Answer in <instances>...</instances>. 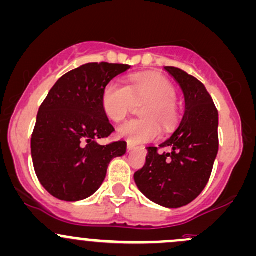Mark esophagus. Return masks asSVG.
<instances>
[{"mask_svg": "<svg viewBox=\"0 0 256 256\" xmlns=\"http://www.w3.org/2000/svg\"><path fill=\"white\" fill-rule=\"evenodd\" d=\"M137 148H138V147H137L136 144H134V143H130V142L128 143V152H131V150H137Z\"/></svg>", "mask_w": 256, "mask_h": 256, "instance_id": "34e87169", "label": "esophagus"}]
</instances>
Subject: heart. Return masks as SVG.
I'll return each instance as SVG.
<instances>
[{"label":"heart","instance_id":"heart-1","mask_svg":"<svg viewBox=\"0 0 256 256\" xmlns=\"http://www.w3.org/2000/svg\"><path fill=\"white\" fill-rule=\"evenodd\" d=\"M178 91L169 78L159 74H142L131 78L128 85L110 82L102 96L103 110L114 122H122L136 104H143V119L130 120L118 128V136L131 143H146L158 140L164 131H170L178 120Z\"/></svg>","mask_w":256,"mask_h":256}]
</instances>
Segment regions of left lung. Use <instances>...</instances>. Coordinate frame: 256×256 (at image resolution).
<instances>
[{
  "label": "left lung",
  "mask_w": 256,
  "mask_h": 256,
  "mask_svg": "<svg viewBox=\"0 0 256 256\" xmlns=\"http://www.w3.org/2000/svg\"><path fill=\"white\" fill-rule=\"evenodd\" d=\"M184 94V118L159 147H148L144 166L134 174L140 190L165 208L187 206L202 193L212 175L218 150V113L206 86L192 75L165 66ZM170 148V154L159 152Z\"/></svg>",
  "instance_id": "1"
}]
</instances>
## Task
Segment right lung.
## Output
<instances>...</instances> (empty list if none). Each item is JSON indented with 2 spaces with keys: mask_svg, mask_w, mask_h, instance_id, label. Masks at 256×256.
<instances>
[{
  "mask_svg": "<svg viewBox=\"0 0 256 256\" xmlns=\"http://www.w3.org/2000/svg\"><path fill=\"white\" fill-rule=\"evenodd\" d=\"M128 64L88 63L63 75L38 109L32 136L36 176L44 190L66 202L82 200L104 181L109 162L126 153V142L100 146L114 132L102 106L106 86Z\"/></svg>",
  "mask_w": 256,
  "mask_h": 256,
  "instance_id": "right-lung-1",
  "label": "right lung"
}]
</instances>
